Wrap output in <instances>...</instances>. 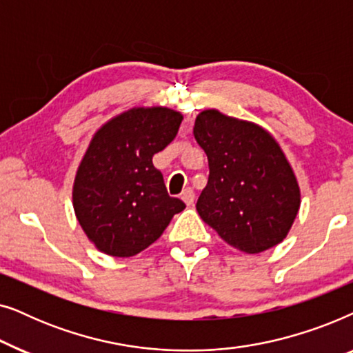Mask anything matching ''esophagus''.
I'll use <instances>...</instances> for the list:
<instances>
[{
  "label": "esophagus",
  "mask_w": 353,
  "mask_h": 353,
  "mask_svg": "<svg viewBox=\"0 0 353 353\" xmlns=\"http://www.w3.org/2000/svg\"><path fill=\"white\" fill-rule=\"evenodd\" d=\"M181 199L186 205H192L194 204V191H192L191 188H186V190L181 192Z\"/></svg>",
  "instance_id": "obj_1"
}]
</instances>
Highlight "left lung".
I'll return each instance as SVG.
<instances>
[{"label": "left lung", "mask_w": 353, "mask_h": 353, "mask_svg": "<svg viewBox=\"0 0 353 353\" xmlns=\"http://www.w3.org/2000/svg\"><path fill=\"white\" fill-rule=\"evenodd\" d=\"M192 133L209 159V181L196 204L201 219L245 254L281 243L301 207V188L276 139L216 109L202 110Z\"/></svg>", "instance_id": "1"}]
</instances>
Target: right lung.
<instances>
[{"instance_id": "obj_1", "label": "right lung", "mask_w": 353, "mask_h": 353, "mask_svg": "<svg viewBox=\"0 0 353 353\" xmlns=\"http://www.w3.org/2000/svg\"><path fill=\"white\" fill-rule=\"evenodd\" d=\"M176 110L133 108L91 138L72 190L77 220L101 252L133 257L161 238L185 202L170 197L152 156L176 137Z\"/></svg>"}]
</instances>
